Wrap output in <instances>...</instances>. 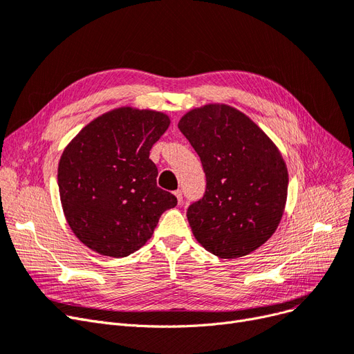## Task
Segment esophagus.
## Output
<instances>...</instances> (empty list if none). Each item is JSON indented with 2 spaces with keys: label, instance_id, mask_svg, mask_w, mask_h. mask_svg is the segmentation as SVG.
Listing matches in <instances>:
<instances>
[{
  "label": "esophagus",
  "instance_id": "1",
  "mask_svg": "<svg viewBox=\"0 0 354 354\" xmlns=\"http://www.w3.org/2000/svg\"><path fill=\"white\" fill-rule=\"evenodd\" d=\"M175 195H176V198H178V203L182 204V201H184V194H182V191L180 189L175 191Z\"/></svg>",
  "mask_w": 354,
  "mask_h": 354
}]
</instances>
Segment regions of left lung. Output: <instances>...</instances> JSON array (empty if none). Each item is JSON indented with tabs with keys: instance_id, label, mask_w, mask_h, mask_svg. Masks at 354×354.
Masks as SVG:
<instances>
[{
	"instance_id": "8db88e82",
	"label": "left lung",
	"mask_w": 354,
	"mask_h": 354,
	"mask_svg": "<svg viewBox=\"0 0 354 354\" xmlns=\"http://www.w3.org/2000/svg\"><path fill=\"white\" fill-rule=\"evenodd\" d=\"M180 133L200 156L203 198L187 217L195 239L218 258H239L276 232L289 175L279 149L255 122L227 104H205L180 118Z\"/></svg>"
}]
</instances>
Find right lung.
Listing matches in <instances>:
<instances>
[{"mask_svg": "<svg viewBox=\"0 0 354 354\" xmlns=\"http://www.w3.org/2000/svg\"><path fill=\"white\" fill-rule=\"evenodd\" d=\"M170 124L156 111L120 108L86 125L58 165L62 210L71 230L97 254L122 258L151 238L174 194L157 187L150 150Z\"/></svg>", "mask_w": 354, "mask_h": 354, "instance_id": "add662e5", "label": "right lung"}]
</instances>
